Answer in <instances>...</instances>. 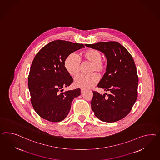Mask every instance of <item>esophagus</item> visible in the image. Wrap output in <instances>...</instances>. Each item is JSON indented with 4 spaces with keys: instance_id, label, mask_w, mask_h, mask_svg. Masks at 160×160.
Masks as SVG:
<instances>
[{
    "instance_id": "obj_1",
    "label": "esophagus",
    "mask_w": 160,
    "mask_h": 160,
    "mask_svg": "<svg viewBox=\"0 0 160 160\" xmlns=\"http://www.w3.org/2000/svg\"><path fill=\"white\" fill-rule=\"evenodd\" d=\"M85 91V89H83V88H81V93H83Z\"/></svg>"
}]
</instances>
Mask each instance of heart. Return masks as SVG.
I'll return each mask as SVG.
<instances>
[{
	"label": "heart",
	"instance_id": "1",
	"mask_svg": "<svg viewBox=\"0 0 160 160\" xmlns=\"http://www.w3.org/2000/svg\"><path fill=\"white\" fill-rule=\"evenodd\" d=\"M83 58L92 63V72L97 71L99 74H102L106 70L107 64L102 62V53L96 49L87 50L82 54ZM81 58L76 53H71L66 58L64 61V67L68 74L75 76L78 74L81 67ZM99 81L97 74L87 75L79 74L74 79V85L81 88H90L95 86Z\"/></svg>",
	"mask_w": 160,
	"mask_h": 160
}]
</instances>
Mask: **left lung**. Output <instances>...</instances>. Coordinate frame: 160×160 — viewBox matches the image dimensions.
Listing matches in <instances>:
<instances>
[{
  "instance_id": "obj_1",
  "label": "left lung",
  "mask_w": 160,
  "mask_h": 160,
  "mask_svg": "<svg viewBox=\"0 0 160 160\" xmlns=\"http://www.w3.org/2000/svg\"><path fill=\"white\" fill-rule=\"evenodd\" d=\"M85 46L100 51L107 60L106 72L98 86L109 92V94L106 97L104 94L93 91L92 110L102 121H118L130 112L138 97L139 79L133 58L127 49L117 42Z\"/></svg>"
}]
</instances>
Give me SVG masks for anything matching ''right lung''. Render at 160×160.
Returning <instances> with one entry per match:
<instances>
[{
	"label": "right lung",
	"instance_id": "obj_1",
	"mask_svg": "<svg viewBox=\"0 0 160 160\" xmlns=\"http://www.w3.org/2000/svg\"><path fill=\"white\" fill-rule=\"evenodd\" d=\"M84 48L83 44L54 41L42 48L33 58L28 85L31 104L42 118L62 121L68 114L74 98L81 94L79 88L62 92L73 82L64 67V61L70 54Z\"/></svg>",
	"mask_w": 160,
	"mask_h": 160
}]
</instances>
